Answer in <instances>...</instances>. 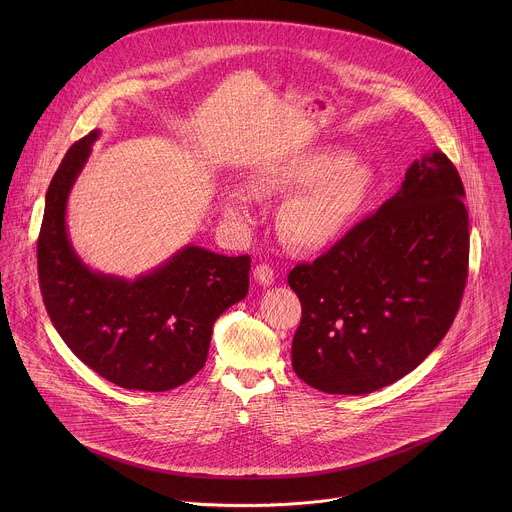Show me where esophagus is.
<instances>
[{
	"label": "esophagus",
	"mask_w": 512,
	"mask_h": 512,
	"mask_svg": "<svg viewBox=\"0 0 512 512\" xmlns=\"http://www.w3.org/2000/svg\"><path fill=\"white\" fill-rule=\"evenodd\" d=\"M254 278L260 286H270L274 284V270L268 264H258L254 268Z\"/></svg>",
	"instance_id": "esophagus-1"
}]
</instances>
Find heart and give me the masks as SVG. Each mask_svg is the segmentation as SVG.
Instances as JSON below:
<instances>
[{
  "mask_svg": "<svg viewBox=\"0 0 512 512\" xmlns=\"http://www.w3.org/2000/svg\"><path fill=\"white\" fill-rule=\"evenodd\" d=\"M374 183L365 161L345 149H313L290 157L258 177L254 195L293 193L278 215L284 240L297 250H323L341 240L361 217ZM226 217L246 220L252 199L244 189H230L222 199Z\"/></svg>",
  "mask_w": 512,
  "mask_h": 512,
  "instance_id": "1",
  "label": "heart"
}]
</instances>
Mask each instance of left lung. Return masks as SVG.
Listing matches in <instances>:
<instances>
[{"label": "left lung", "instance_id": "8db88e82", "mask_svg": "<svg viewBox=\"0 0 512 512\" xmlns=\"http://www.w3.org/2000/svg\"><path fill=\"white\" fill-rule=\"evenodd\" d=\"M465 189L445 153L416 159L400 191L288 284L301 301L292 365L327 394H368L420 365L465 290Z\"/></svg>", "mask_w": 512, "mask_h": 512}]
</instances>
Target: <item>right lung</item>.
Wrapping results in <instances>:
<instances>
[{
    "instance_id": "1",
    "label": "right lung",
    "mask_w": 512,
    "mask_h": 512,
    "mask_svg": "<svg viewBox=\"0 0 512 512\" xmlns=\"http://www.w3.org/2000/svg\"><path fill=\"white\" fill-rule=\"evenodd\" d=\"M98 134L71 146L51 179L37 240L41 295L63 341L96 374L128 390H173L207 363L220 313L246 297L250 256L185 246L134 282L84 266L65 215Z\"/></svg>"
}]
</instances>
